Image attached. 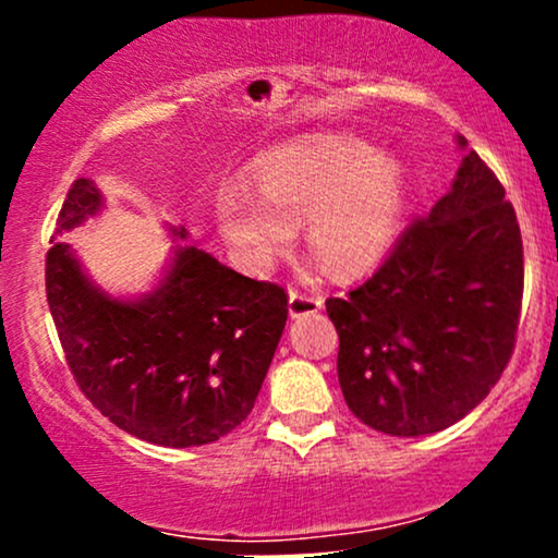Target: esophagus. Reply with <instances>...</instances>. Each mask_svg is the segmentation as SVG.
I'll return each mask as SVG.
<instances>
[{"label": "esophagus", "mask_w": 558, "mask_h": 558, "mask_svg": "<svg viewBox=\"0 0 558 558\" xmlns=\"http://www.w3.org/2000/svg\"><path fill=\"white\" fill-rule=\"evenodd\" d=\"M319 310H323V296H310V293H299V291L288 293V315L293 319L304 315H315Z\"/></svg>", "instance_id": "34e87169"}]
</instances>
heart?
<instances>
[{"instance_id": "1", "label": "heart", "mask_w": 558, "mask_h": 558, "mask_svg": "<svg viewBox=\"0 0 558 558\" xmlns=\"http://www.w3.org/2000/svg\"><path fill=\"white\" fill-rule=\"evenodd\" d=\"M254 194L228 185L215 198V220L233 257L267 270L291 246L301 222L304 243L336 278H356L386 257L407 213L409 178L401 159L377 155L360 138L319 136L262 157Z\"/></svg>"}]
</instances>
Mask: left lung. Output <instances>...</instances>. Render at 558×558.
I'll return each instance as SVG.
<instances>
[{"label": "left lung", "instance_id": "obj_1", "mask_svg": "<svg viewBox=\"0 0 558 558\" xmlns=\"http://www.w3.org/2000/svg\"><path fill=\"white\" fill-rule=\"evenodd\" d=\"M466 151V138L457 136ZM504 185L466 151L446 196L367 283L328 299L338 383L364 425L399 438L446 430L496 386L522 306V235Z\"/></svg>", "mask_w": 558, "mask_h": 558}]
</instances>
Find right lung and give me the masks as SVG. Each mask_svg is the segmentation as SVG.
<instances>
[{
    "label": "right lung",
    "mask_w": 558,
    "mask_h": 558,
    "mask_svg": "<svg viewBox=\"0 0 558 558\" xmlns=\"http://www.w3.org/2000/svg\"><path fill=\"white\" fill-rule=\"evenodd\" d=\"M105 209L92 178H78L57 235ZM172 241H189L168 226ZM54 235L47 301L70 373L120 430L146 444H215L254 409L283 336L286 291L230 270L194 243H175L151 291L112 296Z\"/></svg>",
    "instance_id": "add662e5"
}]
</instances>
